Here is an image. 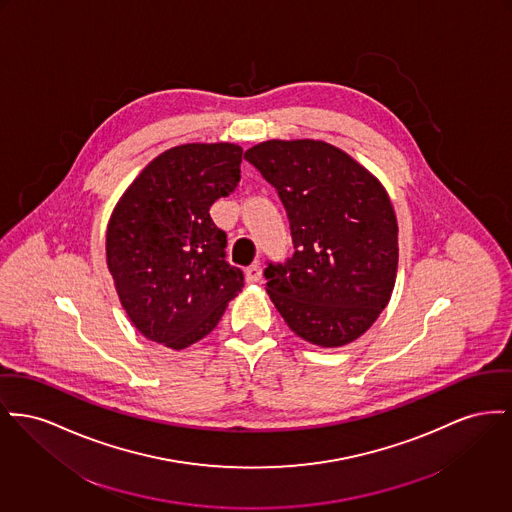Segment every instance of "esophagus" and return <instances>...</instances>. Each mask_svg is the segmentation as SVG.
Returning a JSON list of instances; mask_svg holds the SVG:
<instances>
[{
	"mask_svg": "<svg viewBox=\"0 0 512 512\" xmlns=\"http://www.w3.org/2000/svg\"><path fill=\"white\" fill-rule=\"evenodd\" d=\"M261 276H263V269H261V265H257V263L245 269V280H247L249 284L259 282V280H261Z\"/></svg>",
	"mask_w": 512,
	"mask_h": 512,
	"instance_id": "esophagus-1",
	"label": "esophagus"
}]
</instances>
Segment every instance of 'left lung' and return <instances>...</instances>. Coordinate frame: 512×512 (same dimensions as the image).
I'll list each match as a JSON object with an SVG mask.
<instances>
[{
  "label": "left lung",
  "mask_w": 512,
  "mask_h": 512,
  "mask_svg": "<svg viewBox=\"0 0 512 512\" xmlns=\"http://www.w3.org/2000/svg\"><path fill=\"white\" fill-rule=\"evenodd\" d=\"M288 212L294 257L265 269L267 292L300 338L338 348L391 300L398 224L383 183L325 141L271 139L245 151Z\"/></svg>",
  "instance_id": "8db88e82"
}]
</instances>
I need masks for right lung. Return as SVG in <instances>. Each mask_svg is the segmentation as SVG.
Listing matches in <instances>:
<instances>
[{"mask_svg": "<svg viewBox=\"0 0 512 512\" xmlns=\"http://www.w3.org/2000/svg\"><path fill=\"white\" fill-rule=\"evenodd\" d=\"M236 143H187L158 154L108 222L106 263L121 307L152 342L183 350L218 325L243 288L209 209L240 181Z\"/></svg>", "mask_w": 512, "mask_h": 512, "instance_id": "obj_1", "label": "right lung"}]
</instances>
